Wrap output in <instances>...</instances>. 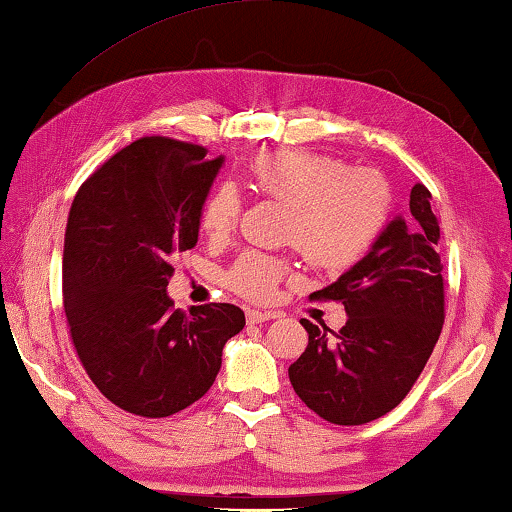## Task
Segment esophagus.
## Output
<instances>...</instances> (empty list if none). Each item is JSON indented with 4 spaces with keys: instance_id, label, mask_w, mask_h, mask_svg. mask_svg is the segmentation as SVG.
I'll return each instance as SVG.
<instances>
[{
    "instance_id": "34e87169",
    "label": "esophagus",
    "mask_w": 512,
    "mask_h": 512,
    "mask_svg": "<svg viewBox=\"0 0 512 512\" xmlns=\"http://www.w3.org/2000/svg\"><path fill=\"white\" fill-rule=\"evenodd\" d=\"M276 317V313H272V311H247V322L249 324H263V322H267V320H274Z\"/></svg>"
}]
</instances>
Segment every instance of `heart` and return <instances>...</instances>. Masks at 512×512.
<instances>
[{"instance_id":"b5f03b06","label":"heart","mask_w":512,"mask_h":512,"mask_svg":"<svg viewBox=\"0 0 512 512\" xmlns=\"http://www.w3.org/2000/svg\"><path fill=\"white\" fill-rule=\"evenodd\" d=\"M247 177L258 195L288 206L283 240L322 270H345L360 261L388 220L385 179L367 167H347L340 158L308 149H276L258 154ZM238 211L236 188L220 183L201 204V229L222 238L236 224ZM288 267L286 258L247 251L231 267L229 286L242 297L265 301Z\"/></svg>"}]
</instances>
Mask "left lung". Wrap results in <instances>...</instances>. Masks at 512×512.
I'll return each mask as SVG.
<instances>
[{"label":"left lung","mask_w":512,"mask_h":512,"mask_svg":"<svg viewBox=\"0 0 512 512\" xmlns=\"http://www.w3.org/2000/svg\"><path fill=\"white\" fill-rule=\"evenodd\" d=\"M431 192L410 190L408 215H395L370 251L311 299L345 306L338 333L301 320L308 347L288 367L299 399L331 424H367L401 404L422 374L445 322Z\"/></svg>","instance_id":"obj_1"}]
</instances>
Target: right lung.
<instances>
[{
    "mask_svg": "<svg viewBox=\"0 0 512 512\" xmlns=\"http://www.w3.org/2000/svg\"><path fill=\"white\" fill-rule=\"evenodd\" d=\"M224 165L206 147L140 138L92 174L72 201L63 306L99 392L127 413L167 417L201 399L242 331L233 304L183 313L167 295L172 258L199 238L201 204Z\"/></svg>",
    "mask_w": 512,
    "mask_h": 512,
    "instance_id": "1",
    "label": "right lung"
}]
</instances>
